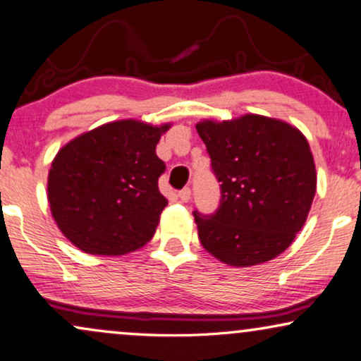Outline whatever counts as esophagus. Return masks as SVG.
Segmentation results:
<instances>
[{"label":"esophagus","mask_w":361,"mask_h":361,"mask_svg":"<svg viewBox=\"0 0 361 361\" xmlns=\"http://www.w3.org/2000/svg\"><path fill=\"white\" fill-rule=\"evenodd\" d=\"M178 196H180V200L183 203H186V202H190V198H191V190L190 188H183L180 191V193H178Z\"/></svg>","instance_id":"esophagus-1"}]
</instances>
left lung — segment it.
<instances>
[{"label": "left lung", "mask_w": 361, "mask_h": 361, "mask_svg": "<svg viewBox=\"0 0 361 361\" xmlns=\"http://www.w3.org/2000/svg\"><path fill=\"white\" fill-rule=\"evenodd\" d=\"M196 131L221 181L216 213H193L203 248L238 268L276 258L303 228L317 191L305 135L290 123L252 113L202 120Z\"/></svg>", "instance_id": "left-lung-1"}]
</instances>
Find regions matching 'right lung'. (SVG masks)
<instances>
[{
  "label": "right lung",
  "mask_w": 361,
  "mask_h": 361,
  "mask_svg": "<svg viewBox=\"0 0 361 361\" xmlns=\"http://www.w3.org/2000/svg\"><path fill=\"white\" fill-rule=\"evenodd\" d=\"M171 123L118 120L59 148L48 173L53 220L76 248L120 257L153 238L168 200L158 178L165 163L157 145Z\"/></svg>",
  "instance_id": "add662e5"
}]
</instances>
